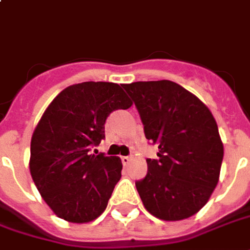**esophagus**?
I'll return each instance as SVG.
<instances>
[{
	"label": "esophagus",
	"mask_w": 250,
	"mask_h": 250,
	"mask_svg": "<svg viewBox=\"0 0 250 250\" xmlns=\"http://www.w3.org/2000/svg\"><path fill=\"white\" fill-rule=\"evenodd\" d=\"M131 162L130 156H122V163H123V166H128Z\"/></svg>",
	"instance_id": "34e87169"
}]
</instances>
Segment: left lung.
<instances>
[{
  "mask_svg": "<svg viewBox=\"0 0 250 250\" xmlns=\"http://www.w3.org/2000/svg\"><path fill=\"white\" fill-rule=\"evenodd\" d=\"M134 101L146 138L158 159H147V175L136 182L146 209L164 221L191 217L219 183L224 146L209 108L171 81L123 84Z\"/></svg>",
  "mask_w": 250,
  "mask_h": 250,
  "instance_id": "left-lung-1",
  "label": "left lung"
}]
</instances>
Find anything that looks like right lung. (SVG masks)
I'll return each mask as SVG.
<instances>
[{
    "label": "right lung",
    "mask_w": 250,
    "mask_h": 250,
    "mask_svg": "<svg viewBox=\"0 0 250 250\" xmlns=\"http://www.w3.org/2000/svg\"><path fill=\"white\" fill-rule=\"evenodd\" d=\"M132 102L118 83L71 84L53 99L33 132L30 173L42 199L68 223H90L106 209L122 177L118 156L91 153L114 110Z\"/></svg>",
    "instance_id": "1"
}]
</instances>
